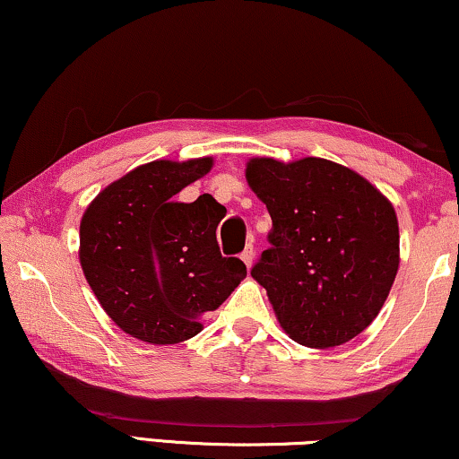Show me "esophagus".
<instances>
[{"label": "esophagus", "mask_w": 459, "mask_h": 459, "mask_svg": "<svg viewBox=\"0 0 459 459\" xmlns=\"http://www.w3.org/2000/svg\"><path fill=\"white\" fill-rule=\"evenodd\" d=\"M240 259L244 261V264H247V267H251L253 265V259H255V251H253V247H247L242 251V255H240Z\"/></svg>", "instance_id": "1"}]
</instances>
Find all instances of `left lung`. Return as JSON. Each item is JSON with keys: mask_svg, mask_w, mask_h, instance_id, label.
I'll return each mask as SVG.
<instances>
[{"mask_svg": "<svg viewBox=\"0 0 459 459\" xmlns=\"http://www.w3.org/2000/svg\"><path fill=\"white\" fill-rule=\"evenodd\" d=\"M247 181L272 217V247L251 276L267 290L278 323L307 348L354 339L396 278L394 206L359 172L323 158H253Z\"/></svg>", "mask_w": 459, "mask_h": 459, "instance_id": "obj_1", "label": "left lung"}]
</instances>
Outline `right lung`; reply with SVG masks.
Instances as JSON below:
<instances>
[{
    "mask_svg": "<svg viewBox=\"0 0 459 459\" xmlns=\"http://www.w3.org/2000/svg\"><path fill=\"white\" fill-rule=\"evenodd\" d=\"M212 158L156 160L107 186L80 223V264L113 323L166 346L198 335L200 318L228 299L247 265L223 257L217 225L225 206L202 194L175 195L204 177Z\"/></svg>",
    "mask_w": 459,
    "mask_h": 459,
    "instance_id": "1",
    "label": "right lung"
}]
</instances>
